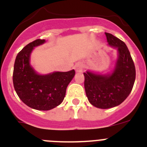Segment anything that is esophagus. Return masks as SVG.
Here are the masks:
<instances>
[{"label":"esophagus","instance_id":"34e87169","mask_svg":"<svg viewBox=\"0 0 147 147\" xmlns=\"http://www.w3.org/2000/svg\"><path fill=\"white\" fill-rule=\"evenodd\" d=\"M82 68L83 66L82 65V63H80V62H78V63H76L74 65V69L76 73L82 72Z\"/></svg>","mask_w":147,"mask_h":147}]
</instances>
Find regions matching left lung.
<instances>
[{
  "mask_svg": "<svg viewBox=\"0 0 147 147\" xmlns=\"http://www.w3.org/2000/svg\"><path fill=\"white\" fill-rule=\"evenodd\" d=\"M105 34L109 46L117 50L114 67L107 74L90 71L84 73L88 101L100 109L121 105L130 93L136 80V67L126 44L111 34Z\"/></svg>",
  "mask_w": 147,
  "mask_h": 147,
  "instance_id": "left-lung-1",
  "label": "left lung"
}]
</instances>
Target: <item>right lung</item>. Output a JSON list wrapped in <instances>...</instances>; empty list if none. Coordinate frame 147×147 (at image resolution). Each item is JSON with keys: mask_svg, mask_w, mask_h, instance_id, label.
I'll list each match as a JSON object with an SVG mask.
<instances>
[{"mask_svg": "<svg viewBox=\"0 0 147 147\" xmlns=\"http://www.w3.org/2000/svg\"><path fill=\"white\" fill-rule=\"evenodd\" d=\"M45 42L36 40L26 45L16 57L13 71V84L22 102L37 110H49L60 105L65 96L66 89L75 71H54L40 74L30 63L31 54L35 47Z\"/></svg>", "mask_w": 147, "mask_h": 147, "instance_id": "1", "label": "right lung"}]
</instances>
